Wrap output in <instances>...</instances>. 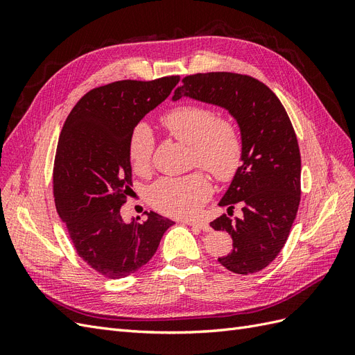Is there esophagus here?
I'll use <instances>...</instances> for the list:
<instances>
[{
    "mask_svg": "<svg viewBox=\"0 0 355 355\" xmlns=\"http://www.w3.org/2000/svg\"><path fill=\"white\" fill-rule=\"evenodd\" d=\"M187 225H189V227H194V228H198V230H202V231H211L210 225L206 223V222H201V220H185Z\"/></svg>",
    "mask_w": 355,
    "mask_h": 355,
    "instance_id": "1",
    "label": "esophagus"
}]
</instances>
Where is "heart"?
I'll return each mask as SVG.
<instances>
[{"label": "heart", "mask_w": 355, "mask_h": 355, "mask_svg": "<svg viewBox=\"0 0 355 355\" xmlns=\"http://www.w3.org/2000/svg\"><path fill=\"white\" fill-rule=\"evenodd\" d=\"M161 125L178 141L189 145L192 164L206 168L218 180H231L243 163V136L231 118L216 116L211 108L185 103L161 116ZM154 136L144 124L128 139V159L137 175L151 168ZM210 182L201 170L178 178H161L148 189L151 206L167 216H191L207 201Z\"/></svg>", "instance_id": "heart-1"}]
</instances>
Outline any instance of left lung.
I'll list each match as a JSON object with an SVG mask.
<instances>
[{
  "instance_id": "left-lung-1",
  "label": "left lung",
  "mask_w": 355,
  "mask_h": 355,
  "mask_svg": "<svg viewBox=\"0 0 355 355\" xmlns=\"http://www.w3.org/2000/svg\"><path fill=\"white\" fill-rule=\"evenodd\" d=\"M184 96L222 106L240 125L243 164L219 202L228 214L210 227L232 239V250L219 257L220 265L241 275L259 272L282 252L300 202V153L292 121L275 93L250 75H188L173 101ZM237 203L241 220L232 218Z\"/></svg>"
}]
</instances>
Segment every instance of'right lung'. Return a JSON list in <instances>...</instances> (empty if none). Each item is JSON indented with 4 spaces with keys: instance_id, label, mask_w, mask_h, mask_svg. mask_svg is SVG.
<instances>
[{
    "instance_id": "right-lung-1",
    "label": "right lung",
    "mask_w": 355,
    "mask_h": 355,
    "mask_svg": "<svg viewBox=\"0 0 355 355\" xmlns=\"http://www.w3.org/2000/svg\"><path fill=\"white\" fill-rule=\"evenodd\" d=\"M179 80H123L92 89L60 132L53 167L56 209L78 256L111 280L141 270L173 225L154 211L144 222L125 223L120 209L133 187L128 139Z\"/></svg>"
}]
</instances>
